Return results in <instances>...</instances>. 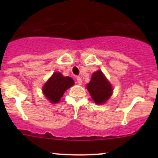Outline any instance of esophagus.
I'll list each match as a JSON object with an SVG mask.
<instances>
[{
  "label": "esophagus",
  "mask_w": 158,
  "mask_h": 158,
  "mask_svg": "<svg viewBox=\"0 0 158 158\" xmlns=\"http://www.w3.org/2000/svg\"><path fill=\"white\" fill-rule=\"evenodd\" d=\"M76 82H77L78 85H82V79H81L80 77H79V76H77V77H76Z\"/></svg>",
  "instance_id": "obj_1"
}]
</instances>
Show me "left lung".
Masks as SVG:
<instances>
[{
    "instance_id": "obj_1",
    "label": "left lung",
    "mask_w": 158,
    "mask_h": 158,
    "mask_svg": "<svg viewBox=\"0 0 158 158\" xmlns=\"http://www.w3.org/2000/svg\"><path fill=\"white\" fill-rule=\"evenodd\" d=\"M86 88L94 102L98 105L104 104L112 95V86L100 70L92 74Z\"/></svg>"
}]
</instances>
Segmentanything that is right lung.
Segmentation results:
<instances>
[{"instance_id": "right-lung-1", "label": "right lung", "mask_w": 158, "mask_h": 158, "mask_svg": "<svg viewBox=\"0 0 158 158\" xmlns=\"http://www.w3.org/2000/svg\"><path fill=\"white\" fill-rule=\"evenodd\" d=\"M74 85V81L69 76H63L60 73H54L43 86L44 95L51 103H58L64 92Z\"/></svg>"}]
</instances>
